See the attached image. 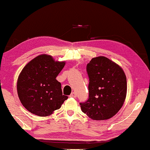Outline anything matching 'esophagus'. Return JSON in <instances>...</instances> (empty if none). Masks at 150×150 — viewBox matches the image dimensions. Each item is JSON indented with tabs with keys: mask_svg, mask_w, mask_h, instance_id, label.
I'll list each match as a JSON object with an SVG mask.
<instances>
[{
	"mask_svg": "<svg viewBox=\"0 0 150 150\" xmlns=\"http://www.w3.org/2000/svg\"><path fill=\"white\" fill-rule=\"evenodd\" d=\"M70 97H72V98H76V93H74V92H72V93H71Z\"/></svg>",
	"mask_w": 150,
	"mask_h": 150,
	"instance_id": "obj_1",
	"label": "esophagus"
}]
</instances>
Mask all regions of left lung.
<instances>
[{
  "label": "left lung",
  "mask_w": 150,
  "mask_h": 150,
  "mask_svg": "<svg viewBox=\"0 0 150 150\" xmlns=\"http://www.w3.org/2000/svg\"><path fill=\"white\" fill-rule=\"evenodd\" d=\"M89 97L80 103L82 112L95 120L111 118L123 105L127 79L122 67L107 57H94L87 64Z\"/></svg>",
  "instance_id": "obj_1"
}]
</instances>
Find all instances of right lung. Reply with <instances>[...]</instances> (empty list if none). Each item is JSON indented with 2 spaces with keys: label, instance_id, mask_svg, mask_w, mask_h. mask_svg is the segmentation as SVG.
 Returning <instances> with one entry per match:
<instances>
[{
  "label": "right lung",
  "instance_id": "add662e5",
  "mask_svg": "<svg viewBox=\"0 0 150 150\" xmlns=\"http://www.w3.org/2000/svg\"><path fill=\"white\" fill-rule=\"evenodd\" d=\"M65 64L43 54L25 65L18 76L17 91L21 103L28 111L46 117L59 109L68 98L62 95L61 83L56 79Z\"/></svg>",
  "mask_w": 150,
  "mask_h": 150
}]
</instances>
